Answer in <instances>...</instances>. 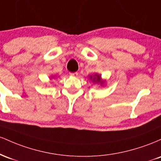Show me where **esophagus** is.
Masks as SVG:
<instances>
[{"instance_id": "obj_1", "label": "esophagus", "mask_w": 161, "mask_h": 161, "mask_svg": "<svg viewBox=\"0 0 161 161\" xmlns=\"http://www.w3.org/2000/svg\"><path fill=\"white\" fill-rule=\"evenodd\" d=\"M69 75L71 76H77L78 75V73L77 72H75V73H69Z\"/></svg>"}]
</instances>
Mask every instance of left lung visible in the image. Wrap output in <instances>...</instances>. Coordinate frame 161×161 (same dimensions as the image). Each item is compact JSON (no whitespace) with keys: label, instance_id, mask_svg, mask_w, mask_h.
<instances>
[{"label":"left lung","instance_id":"left-lung-1","mask_svg":"<svg viewBox=\"0 0 161 161\" xmlns=\"http://www.w3.org/2000/svg\"><path fill=\"white\" fill-rule=\"evenodd\" d=\"M95 77H94V78H93V81H94V82H100V83H101V84H102L103 81L101 80V75L95 74ZM92 76H91V79H92Z\"/></svg>","mask_w":161,"mask_h":161}]
</instances>
